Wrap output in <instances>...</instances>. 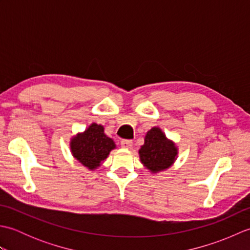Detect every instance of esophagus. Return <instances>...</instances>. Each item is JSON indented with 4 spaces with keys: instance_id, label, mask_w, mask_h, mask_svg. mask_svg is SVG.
<instances>
[{
    "instance_id": "34e87169",
    "label": "esophagus",
    "mask_w": 250,
    "mask_h": 250,
    "mask_svg": "<svg viewBox=\"0 0 250 250\" xmlns=\"http://www.w3.org/2000/svg\"><path fill=\"white\" fill-rule=\"evenodd\" d=\"M133 145V142L131 140H124L121 141V147L125 148V149H130V148Z\"/></svg>"
}]
</instances>
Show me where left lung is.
<instances>
[{"label":"left lung","mask_w":250,"mask_h":250,"mask_svg":"<svg viewBox=\"0 0 250 250\" xmlns=\"http://www.w3.org/2000/svg\"><path fill=\"white\" fill-rule=\"evenodd\" d=\"M139 155L143 166L150 173L157 174L173 166L178 157V147L159 126H153L145 134Z\"/></svg>","instance_id":"1"}]
</instances>
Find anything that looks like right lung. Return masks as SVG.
I'll list each match as a JSON object with an SVG mask.
<instances>
[{
	"mask_svg": "<svg viewBox=\"0 0 250 250\" xmlns=\"http://www.w3.org/2000/svg\"><path fill=\"white\" fill-rule=\"evenodd\" d=\"M115 148L114 140L104 133V126L95 122L83 132L74 135L70 141L72 156L89 171L100 167Z\"/></svg>",
	"mask_w": 250,
	"mask_h": 250,
	"instance_id": "1",
	"label": "right lung"
}]
</instances>
